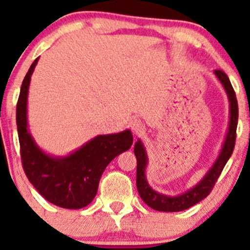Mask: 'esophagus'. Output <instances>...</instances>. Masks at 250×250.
<instances>
[{
	"mask_svg": "<svg viewBox=\"0 0 250 250\" xmlns=\"http://www.w3.org/2000/svg\"><path fill=\"white\" fill-rule=\"evenodd\" d=\"M132 130L137 135H140L144 133V125L140 120H134L132 122Z\"/></svg>",
	"mask_w": 250,
	"mask_h": 250,
	"instance_id": "1",
	"label": "esophagus"
}]
</instances>
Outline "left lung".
Returning a JSON list of instances; mask_svg holds the SVG:
<instances>
[{
  "label": "left lung",
  "instance_id": "left-lung-1",
  "mask_svg": "<svg viewBox=\"0 0 250 250\" xmlns=\"http://www.w3.org/2000/svg\"><path fill=\"white\" fill-rule=\"evenodd\" d=\"M216 77L220 80L223 83L224 88H225L226 93L229 95V100H230V127H229L228 137H226L225 144L223 146L221 153L219 155L218 160L214 163L211 169L209 170L208 174L195 186L191 188L188 192L183 193L176 197H168V196L158 193L153 191L152 188L148 186L147 181L145 178V167L147 158H146L145 148H144L143 144L139 140L134 145V153L137 156V188L139 192L140 197L143 201L155 210L160 211H181L188 209L190 207L195 206L198 202L206 198L209 193L211 192L213 188L215 186V183L218 181L219 176L223 172L224 167H225L226 162L229 158L232 155V151L234 148V144H236V130H237V122H238V104H237L236 93H234L232 84H231L230 80H229L228 75L223 71V70H215Z\"/></svg>",
  "mask_w": 250,
  "mask_h": 250
}]
</instances>
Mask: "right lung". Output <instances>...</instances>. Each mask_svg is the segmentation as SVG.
<instances>
[{
    "instance_id": "1",
    "label": "right lung",
    "mask_w": 250,
    "mask_h": 250,
    "mask_svg": "<svg viewBox=\"0 0 250 250\" xmlns=\"http://www.w3.org/2000/svg\"><path fill=\"white\" fill-rule=\"evenodd\" d=\"M32 62L21 83L17 103V127L20 157L24 172L48 202L66 209H81L95 197L102 174L111 161L133 144L130 130L118 134L99 135L64 158H53L42 152L32 140L26 127V100Z\"/></svg>"
}]
</instances>
